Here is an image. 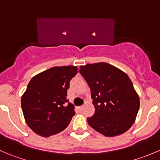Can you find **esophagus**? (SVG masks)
<instances>
[{
	"label": "esophagus",
	"instance_id": "34e87169",
	"mask_svg": "<svg viewBox=\"0 0 160 160\" xmlns=\"http://www.w3.org/2000/svg\"><path fill=\"white\" fill-rule=\"evenodd\" d=\"M83 106L81 105V106H79V107H77V110H78V111H82V110H83Z\"/></svg>",
	"mask_w": 160,
	"mask_h": 160
}]
</instances>
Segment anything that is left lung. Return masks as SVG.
<instances>
[{
    "label": "left lung",
    "mask_w": 160,
    "mask_h": 160,
    "mask_svg": "<svg viewBox=\"0 0 160 160\" xmlns=\"http://www.w3.org/2000/svg\"><path fill=\"white\" fill-rule=\"evenodd\" d=\"M80 73L89 85L95 112L89 125L104 136L127 132L139 109V97L128 76L106 62L80 66Z\"/></svg>",
    "instance_id": "1"
}]
</instances>
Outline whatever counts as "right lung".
Wrapping results in <instances>:
<instances>
[{"mask_svg":"<svg viewBox=\"0 0 160 160\" xmlns=\"http://www.w3.org/2000/svg\"><path fill=\"white\" fill-rule=\"evenodd\" d=\"M77 70L74 66L54 67L30 80L21 104L27 125L37 135L47 138L69 125L75 111L67 90Z\"/></svg>","mask_w":160,"mask_h":160,"instance_id":"add662e5","label":"right lung"}]
</instances>
